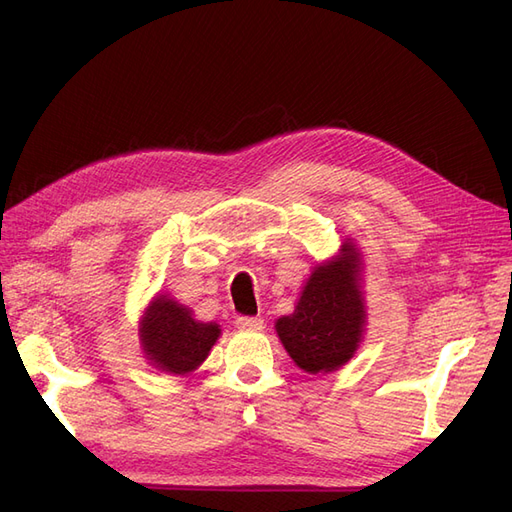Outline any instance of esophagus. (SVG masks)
Returning <instances> with one entry per match:
<instances>
[{"label": "esophagus", "instance_id": "1", "mask_svg": "<svg viewBox=\"0 0 512 512\" xmlns=\"http://www.w3.org/2000/svg\"><path fill=\"white\" fill-rule=\"evenodd\" d=\"M235 324L239 329H245V331H260L262 327H265V320H262L260 316H239L235 320Z\"/></svg>", "mask_w": 512, "mask_h": 512}]
</instances>
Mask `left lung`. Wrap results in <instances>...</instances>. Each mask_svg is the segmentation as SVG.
Returning <instances> with one entry per match:
<instances>
[{
    "label": "left lung",
    "mask_w": 512,
    "mask_h": 512,
    "mask_svg": "<svg viewBox=\"0 0 512 512\" xmlns=\"http://www.w3.org/2000/svg\"><path fill=\"white\" fill-rule=\"evenodd\" d=\"M356 267L359 256L346 243L342 256L309 277L294 314L275 322L286 352L309 374L342 367L359 348L365 312Z\"/></svg>",
    "instance_id": "8db88e82"
}]
</instances>
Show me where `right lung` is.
<instances>
[{"label": "right lung", "instance_id": "add662e5", "mask_svg": "<svg viewBox=\"0 0 512 512\" xmlns=\"http://www.w3.org/2000/svg\"><path fill=\"white\" fill-rule=\"evenodd\" d=\"M220 327L196 322L192 309L158 297L147 309L141 327L143 350L153 365L170 374H188L207 359Z\"/></svg>", "mask_w": 512, "mask_h": 512}]
</instances>
